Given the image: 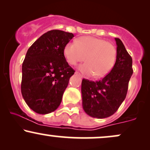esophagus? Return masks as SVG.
<instances>
[{
  "instance_id": "esophagus-1",
  "label": "esophagus",
  "mask_w": 150,
  "mask_h": 150,
  "mask_svg": "<svg viewBox=\"0 0 150 150\" xmlns=\"http://www.w3.org/2000/svg\"><path fill=\"white\" fill-rule=\"evenodd\" d=\"M75 74H76V75H80V74L78 73V72H75Z\"/></svg>"
}]
</instances>
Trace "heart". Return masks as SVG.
<instances>
[{
    "label": "heart",
    "instance_id": "heart-1",
    "mask_svg": "<svg viewBox=\"0 0 150 150\" xmlns=\"http://www.w3.org/2000/svg\"><path fill=\"white\" fill-rule=\"evenodd\" d=\"M63 53L68 63L73 65L83 61L85 57L86 63L80 65L79 70L97 78L109 73L116 58V49L113 44L93 37H82L77 43H68Z\"/></svg>",
    "mask_w": 150,
    "mask_h": 150
}]
</instances>
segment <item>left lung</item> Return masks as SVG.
<instances>
[{"instance_id": "8db88e82", "label": "left lung", "mask_w": 150, "mask_h": 150, "mask_svg": "<svg viewBox=\"0 0 150 150\" xmlns=\"http://www.w3.org/2000/svg\"><path fill=\"white\" fill-rule=\"evenodd\" d=\"M115 40L116 61L112 70L99 81L87 79L82 81L83 109L93 118H107L116 112L125 99L133 73L131 56L120 39L115 38Z\"/></svg>"}]
</instances>
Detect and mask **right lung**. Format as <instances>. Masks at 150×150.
Segmentation results:
<instances>
[{"label":"right lung","instance_id":"obj_1","mask_svg":"<svg viewBox=\"0 0 150 150\" xmlns=\"http://www.w3.org/2000/svg\"><path fill=\"white\" fill-rule=\"evenodd\" d=\"M73 33L53 30L41 36L28 49L22 63L21 92L31 109L47 114L61 104L75 73L65 60V46Z\"/></svg>","mask_w":150,"mask_h":150}]
</instances>
